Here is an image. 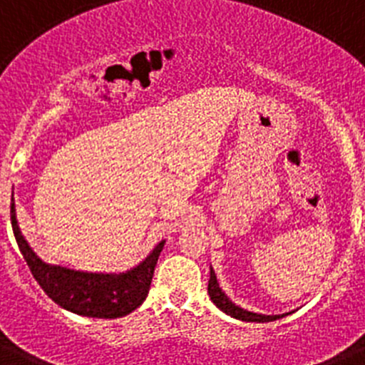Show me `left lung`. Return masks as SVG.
I'll return each instance as SVG.
<instances>
[{
  "label": "left lung",
  "mask_w": 365,
  "mask_h": 365,
  "mask_svg": "<svg viewBox=\"0 0 365 365\" xmlns=\"http://www.w3.org/2000/svg\"><path fill=\"white\" fill-rule=\"evenodd\" d=\"M208 294H210L212 302L221 309L225 314L232 316V318H237V320H243V322H257V324H263V322H274V320H279L283 316H287L289 312L285 314H272V316H267V314H257V312H250V311H245L241 309L240 305H235L232 303V299L228 298L225 292L221 291V287L217 283V276H215L214 269H210V282H208Z\"/></svg>",
  "instance_id": "left-lung-1"
}]
</instances>
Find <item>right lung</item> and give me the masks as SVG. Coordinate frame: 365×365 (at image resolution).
<instances>
[{
	"label": "right lung",
	"mask_w": 365,
	"mask_h": 365,
	"mask_svg": "<svg viewBox=\"0 0 365 365\" xmlns=\"http://www.w3.org/2000/svg\"><path fill=\"white\" fill-rule=\"evenodd\" d=\"M11 221L19 252L24 254L32 276L40 283L45 294L60 307L89 318H122L143 305L150 292L157 259L166 243L160 241L143 263L128 272H80L67 267L49 265L36 256L18 227L14 199L11 202Z\"/></svg>",
	"instance_id": "1"
}]
</instances>
